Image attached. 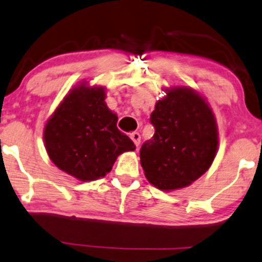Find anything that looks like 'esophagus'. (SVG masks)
I'll return each instance as SVG.
<instances>
[{
    "instance_id": "1",
    "label": "esophagus",
    "mask_w": 262,
    "mask_h": 262,
    "mask_svg": "<svg viewBox=\"0 0 262 262\" xmlns=\"http://www.w3.org/2000/svg\"><path fill=\"white\" fill-rule=\"evenodd\" d=\"M130 137H131V140L135 142V144H136L137 147L140 146V143H141V135L138 134V132H132V134H130Z\"/></svg>"
}]
</instances>
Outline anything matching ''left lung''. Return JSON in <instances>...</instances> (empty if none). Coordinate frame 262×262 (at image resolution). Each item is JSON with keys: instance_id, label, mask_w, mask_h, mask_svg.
I'll use <instances>...</instances> for the list:
<instances>
[{"instance_id": "obj_1", "label": "left lung", "mask_w": 262, "mask_h": 262, "mask_svg": "<svg viewBox=\"0 0 262 262\" xmlns=\"http://www.w3.org/2000/svg\"><path fill=\"white\" fill-rule=\"evenodd\" d=\"M150 114L154 136L142 144L141 165L153 186L172 190L189 186L214 161L219 136L215 116L188 87L166 90Z\"/></svg>"}]
</instances>
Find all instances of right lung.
Returning <instances> with one entry per match:
<instances>
[{"instance_id":"add662e5","label":"right lung","mask_w":262,"mask_h":262,"mask_svg":"<svg viewBox=\"0 0 262 262\" xmlns=\"http://www.w3.org/2000/svg\"><path fill=\"white\" fill-rule=\"evenodd\" d=\"M103 87H75L45 127L46 149L54 165L80 181L105 176L121 153L135 150L130 138L116 127Z\"/></svg>"}]
</instances>
